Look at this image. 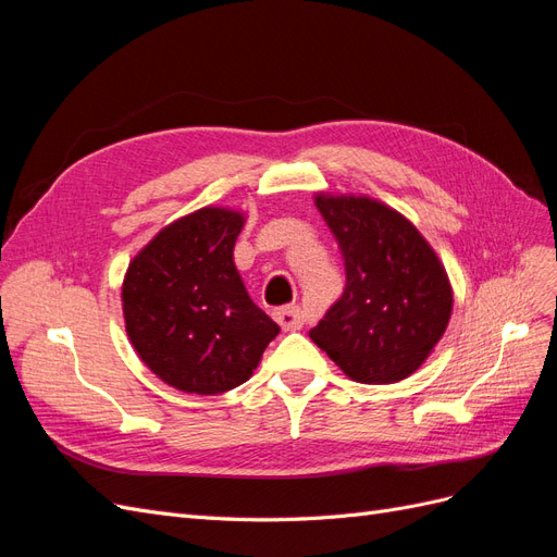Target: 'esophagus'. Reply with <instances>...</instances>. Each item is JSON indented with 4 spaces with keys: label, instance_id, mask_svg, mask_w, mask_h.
I'll return each mask as SVG.
<instances>
[{
    "label": "esophagus",
    "instance_id": "34e87169",
    "mask_svg": "<svg viewBox=\"0 0 557 557\" xmlns=\"http://www.w3.org/2000/svg\"><path fill=\"white\" fill-rule=\"evenodd\" d=\"M274 318H276V323L288 332L305 327V311H301V307H297V305H288V307L276 309Z\"/></svg>",
    "mask_w": 557,
    "mask_h": 557
}]
</instances>
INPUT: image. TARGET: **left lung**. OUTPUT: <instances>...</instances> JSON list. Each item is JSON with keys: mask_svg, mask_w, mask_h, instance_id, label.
Instances as JSON below:
<instances>
[{"mask_svg": "<svg viewBox=\"0 0 557 557\" xmlns=\"http://www.w3.org/2000/svg\"><path fill=\"white\" fill-rule=\"evenodd\" d=\"M339 244L346 288L309 332L360 383L413 374L446 332L453 295L444 264L401 213L369 197L318 195Z\"/></svg>", "mask_w": 557, "mask_h": 557, "instance_id": "1", "label": "left lung"}]
</instances>
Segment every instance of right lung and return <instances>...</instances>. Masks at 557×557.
Returning <instances> with one entry per match:
<instances>
[{"label":"right lung","instance_id":"add662e5","mask_svg":"<svg viewBox=\"0 0 557 557\" xmlns=\"http://www.w3.org/2000/svg\"><path fill=\"white\" fill-rule=\"evenodd\" d=\"M242 227L239 211L199 209L164 227L127 269L123 313L132 346L183 393L242 385L281 332L234 267Z\"/></svg>","mask_w":557,"mask_h":557}]
</instances>
